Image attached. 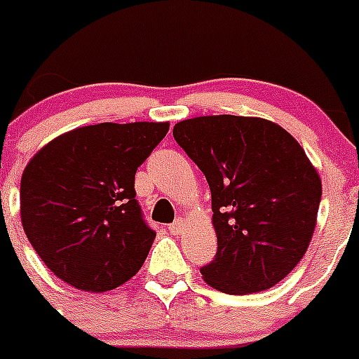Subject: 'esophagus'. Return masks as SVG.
Wrapping results in <instances>:
<instances>
[{
  "label": "esophagus",
  "instance_id": "obj_1",
  "mask_svg": "<svg viewBox=\"0 0 359 359\" xmlns=\"http://www.w3.org/2000/svg\"><path fill=\"white\" fill-rule=\"evenodd\" d=\"M167 229H169V231L172 233V235H180V233L183 231V219H176L172 222V224L167 226Z\"/></svg>",
  "mask_w": 359,
  "mask_h": 359
}]
</instances>
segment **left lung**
Here are the masks:
<instances>
[{
	"label": "left lung",
	"instance_id": "left-lung-1",
	"mask_svg": "<svg viewBox=\"0 0 359 359\" xmlns=\"http://www.w3.org/2000/svg\"><path fill=\"white\" fill-rule=\"evenodd\" d=\"M172 135L212 192L217 252L201 267L205 281L231 295L278 285L306 252L320 205V177L304 149L258 117H194Z\"/></svg>",
	"mask_w": 359,
	"mask_h": 359
}]
</instances>
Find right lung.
I'll list each match as a JSON object with an SVG mask.
<instances>
[{"label": "right lung", "instance_id": "obj_1", "mask_svg": "<svg viewBox=\"0 0 359 359\" xmlns=\"http://www.w3.org/2000/svg\"><path fill=\"white\" fill-rule=\"evenodd\" d=\"M169 123H101L60 135L21 177L29 244L62 281L107 292L133 278L156 231L135 199V172Z\"/></svg>", "mask_w": 359, "mask_h": 359}]
</instances>
